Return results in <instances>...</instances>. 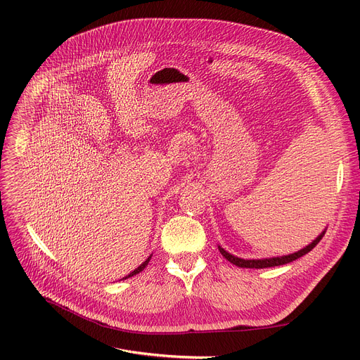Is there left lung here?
Returning <instances> with one entry per match:
<instances>
[{"label": "left lung", "instance_id": "left-lung-1", "mask_svg": "<svg viewBox=\"0 0 360 360\" xmlns=\"http://www.w3.org/2000/svg\"><path fill=\"white\" fill-rule=\"evenodd\" d=\"M327 231V229H326ZM326 231L321 233L316 239H314L308 247H305L304 250H300L297 252H293V254H289V255H283V257H273V258H264V259H243V258H238L232 254H229L228 251H224L221 247H219V251L220 254L231 261L232 264H235V266L238 267H242V269H267V267H276V266H283V264H288V262H292L297 258H300L302 255L308 254L309 251H312L315 248V245L323 239V236L326 235Z\"/></svg>", "mask_w": 360, "mask_h": 360}]
</instances>
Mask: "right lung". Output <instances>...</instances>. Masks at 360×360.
<instances>
[{"mask_svg": "<svg viewBox=\"0 0 360 360\" xmlns=\"http://www.w3.org/2000/svg\"><path fill=\"white\" fill-rule=\"evenodd\" d=\"M150 258H151V255L141 264V266L140 267H137L134 271H132V273H129L127 277H124V278H128V277H132V276H136V274H139V273H141L144 269H146V266H147V264H148V261H150Z\"/></svg>", "mask_w": 360, "mask_h": 360, "instance_id": "obj_1", "label": "right lung"}]
</instances>
